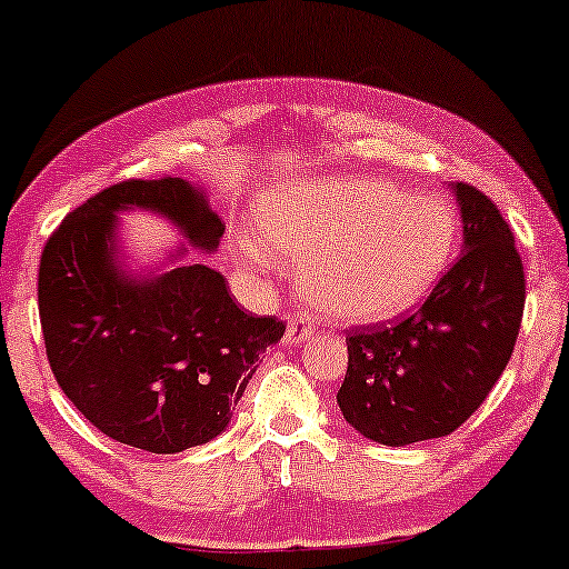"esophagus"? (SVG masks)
<instances>
[{
  "label": "esophagus",
  "instance_id": "1",
  "mask_svg": "<svg viewBox=\"0 0 569 569\" xmlns=\"http://www.w3.org/2000/svg\"><path fill=\"white\" fill-rule=\"evenodd\" d=\"M316 331V323L308 313H292L290 321H287V331H284V345L287 348H295L300 345L302 339H308Z\"/></svg>",
  "mask_w": 569,
  "mask_h": 569
}]
</instances>
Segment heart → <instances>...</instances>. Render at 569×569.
<instances>
[{"label": "heart", "instance_id": "1", "mask_svg": "<svg viewBox=\"0 0 569 569\" xmlns=\"http://www.w3.org/2000/svg\"><path fill=\"white\" fill-rule=\"evenodd\" d=\"M263 246L306 271L308 295L339 321L395 319L431 290L452 256L457 221L445 201L383 180L313 182L261 209ZM242 256L271 258L256 242Z\"/></svg>", "mask_w": 569, "mask_h": 569}]
</instances>
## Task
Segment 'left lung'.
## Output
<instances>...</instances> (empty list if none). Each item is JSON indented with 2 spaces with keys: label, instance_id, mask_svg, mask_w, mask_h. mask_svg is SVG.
Masks as SVG:
<instances>
[{
  "label": "left lung",
  "instance_id": "8db88e82",
  "mask_svg": "<svg viewBox=\"0 0 569 569\" xmlns=\"http://www.w3.org/2000/svg\"><path fill=\"white\" fill-rule=\"evenodd\" d=\"M465 248L416 313L348 335L337 392L352 429L387 447L439 439L481 408L510 363L526 271L497 203L457 182Z\"/></svg>",
  "mask_w": 569,
  "mask_h": 569
}]
</instances>
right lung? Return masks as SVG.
<instances>
[{
    "instance_id": "obj_1",
    "label": "right lung",
    "mask_w": 569,
    "mask_h": 569,
    "mask_svg": "<svg viewBox=\"0 0 569 569\" xmlns=\"http://www.w3.org/2000/svg\"><path fill=\"white\" fill-rule=\"evenodd\" d=\"M161 211L201 250L224 224L180 177L122 180L51 232L39 267V316L51 373L109 439L174 455L230 423L258 368L284 335L277 316L246 313L203 263L132 282L114 267V211Z\"/></svg>"
}]
</instances>
